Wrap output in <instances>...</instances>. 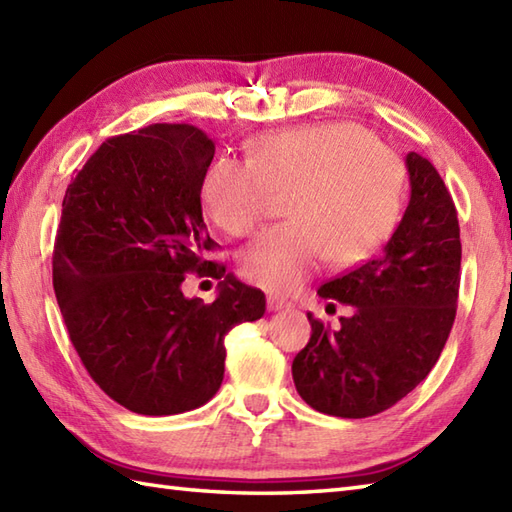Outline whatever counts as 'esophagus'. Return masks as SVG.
<instances>
[{
    "mask_svg": "<svg viewBox=\"0 0 512 512\" xmlns=\"http://www.w3.org/2000/svg\"><path fill=\"white\" fill-rule=\"evenodd\" d=\"M266 303H268V310H270V312H279V310H284V308H288V306H290L288 299H284V297H277V295H268Z\"/></svg>",
    "mask_w": 512,
    "mask_h": 512,
    "instance_id": "esophagus-1",
    "label": "esophagus"
}]
</instances>
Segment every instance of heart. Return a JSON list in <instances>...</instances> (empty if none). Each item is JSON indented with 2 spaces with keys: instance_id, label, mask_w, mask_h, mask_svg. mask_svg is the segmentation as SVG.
<instances>
[{
  "instance_id": "1",
  "label": "heart",
  "mask_w": 512,
  "mask_h": 512,
  "mask_svg": "<svg viewBox=\"0 0 512 512\" xmlns=\"http://www.w3.org/2000/svg\"><path fill=\"white\" fill-rule=\"evenodd\" d=\"M405 167L394 149L352 123H319L257 136L248 162L220 158L202 182L213 222L253 231L273 193H288L290 222L268 228L239 255V273L273 292L299 288L325 259L354 264L394 228Z\"/></svg>"
}]
</instances>
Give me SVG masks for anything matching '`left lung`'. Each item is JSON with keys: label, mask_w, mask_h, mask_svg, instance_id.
Wrapping results in <instances>:
<instances>
[{"label": "left lung", "mask_w": 512, "mask_h": 512, "mask_svg": "<svg viewBox=\"0 0 512 512\" xmlns=\"http://www.w3.org/2000/svg\"><path fill=\"white\" fill-rule=\"evenodd\" d=\"M405 165L409 204L385 248L317 290L352 314L336 330L308 314L310 341L292 361L299 396L328 416L369 418L394 407L427 378L453 328L458 211L427 158L409 151Z\"/></svg>", "instance_id": "obj_1"}]
</instances>
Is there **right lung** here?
<instances>
[{
    "mask_svg": "<svg viewBox=\"0 0 512 512\" xmlns=\"http://www.w3.org/2000/svg\"><path fill=\"white\" fill-rule=\"evenodd\" d=\"M215 143L187 123L114 136L68 184L52 257L54 295L76 354L118 405L143 416L202 407L224 378V336L266 312L206 259L202 182ZM189 272L222 278L213 304L183 297Z\"/></svg>",
    "mask_w": 512,
    "mask_h": 512,
    "instance_id": "add662e5",
    "label": "right lung"
}]
</instances>
